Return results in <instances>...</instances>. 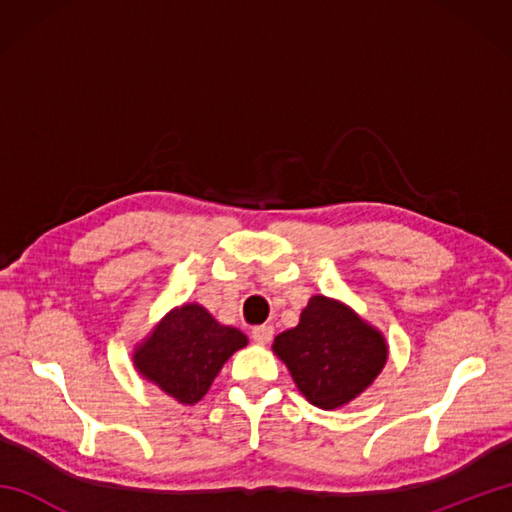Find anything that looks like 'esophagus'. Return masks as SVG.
<instances>
[{
  "instance_id": "obj_1",
  "label": "esophagus",
  "mask_w": 512,
  "mask_h": 512,
  "mask_svg": "<svg viewBox=\"0 0 512 512\" xmlns=\"http://www.w3.org/2000/svg\"><path fill=\"white\" fill-rule=\"evenodd\" d=\"M253 339L257 341V343H270L273 341V336H275V328L273 325H255L253 328Z\"/></svg>"
}]
</instances>
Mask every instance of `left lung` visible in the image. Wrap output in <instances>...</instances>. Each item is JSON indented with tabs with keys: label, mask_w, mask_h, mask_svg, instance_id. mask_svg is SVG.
Wrapping results in <instances>:
<instances>
[{
	"label": "left lung",
	"mask_w": 512,
	"mask_h": 512,
	"mask_svg": "<svg viewBox=\"0 0 512 512\" xmlns=\"http://www.w3.org/2000/svg\"><path fill=\"white\" fill-rule=\"evenodd\" d=\"M273 350L301 394L321 409L356 398L387 361L383 336L343 303L321 295L303 308L297 328L277 336Z\"/></svg>",
	"instance_id": "8db88e82"
}]
</instances>
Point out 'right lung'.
Wrapping results in <instances>:
<instances>
[{"mask_svg":"<svg viewBox=\"0 0 512 512\" xmlns=\"http://www.w3.org/2000/svg\"><path fill=\"white\" fill-rule=\"evenodd\" d=\"M246 345V336L217 323L198 303L169 312L154 334L138 347V372L182 405H193L220 372L226 358Z\"/></svg>","mask_w":512,"mask_h":512,"instance_id":"1","label":"right lung"}]
</instances>
